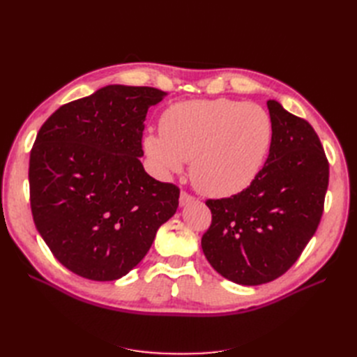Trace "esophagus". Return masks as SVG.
<instances>
[{"mask_svg": "<svg viewBox=\"0 0 357 357\" xmlns=\"http://www.w3.org/2000/svg\"><path fill=\"white\" fill-rule=\"evenodd\" d=\"M193 199H195V198H193L192 195H189L188 192H181V193H180V205H181V207H183V205H186V204L192 202Z\"/></svg>", "mask_w": 357, "mask_h": 357, "instance_id": "1", "label": "esophagus"}]
</instances>
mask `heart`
Here are the masks:
<instances>
[{
  "label": "heart",
  "instance_id": "heart-1",
  "mask_svg": "<svg viewBox=\"0 0 357 357\" xmlns=\"http://www.w3.org/2000/svg\"><path fill=\"white\" fill-rule=\"evenodd\" d=\"M160 134L144 137L156 174L167 178L190 164L193 186L211 198L245 190L273 144L271 116L257 104L228 98L177 102L160 116Z\"/></svg>",
  "mask_w": 357,
  "mask_h": 357
}]
</instances>
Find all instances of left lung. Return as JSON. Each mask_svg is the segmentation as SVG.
I'll return each mask as SVG.
<instances>
[{"label":"left lung","instance_id":"1","mask_svg":"<svg viewBox=\"0 0 357 357\" xmlns=\"http://www.w3.org/2000/svg\"><path fill=\"white\" fill-rule=\"evenodd\" d=\"M274 135L256 180L231 198L208 199L211 225L201 247L225 278L257 286L283 275L314 235L329 164L312 126L269 100Z\"/></svg>","mask_w":357,"mask_h":357}]
</instances>
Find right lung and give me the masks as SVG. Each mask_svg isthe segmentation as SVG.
I'll return each mask as SVG.
<instances>
[{
	"instance_id": "obj_1",
	"label": "right lung",
	"mask_w": 357,
	"mask_h": 357,
	"mask_svg": "<svg viewBox=\"0 0 357 357\" xmlns=\"http://www.w3.org/2000/svg\"><path fill=\"white\" fill-rule=\"evenodd\" d=\"M167 93L109 84L43 123L29 156L36 228L70 271L95 282L126 275L174 215L180 189L144 171L149 107Z\"/></svg>"
}]
</instances>
